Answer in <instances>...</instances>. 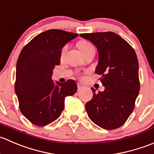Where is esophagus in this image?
<instances>
[{
	"instance_id": "esophagus-1",
	"label": "esophagus",
	"mask_w": 154,
	"mask_h": 154,
	"mask_svg": "<svg viewBox=\"0 0 154 154\" xmlns=\"http://www.w3.org/2000/svg\"><path fill=\"white\" fill-rule=\"evenodd\" d=\"M85 88V87L82 84L78 83V91H82V90L84 89Z\"/></svg>"
}]
</instances>
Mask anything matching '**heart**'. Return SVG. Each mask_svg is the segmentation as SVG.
Returning a JSON list of instances; mask_svg holds the SVG:
<instances>
[{
  "label": "heart",
  "mask_w": 154,
  "mask_h": 154,
  "mask_svg": "<svg viewBox=\"0 0 154 154\" xmlns=\"http://www.w3.org/2000/svg\"><path fill=\"white\" fill-rule=\"evenodd\" d=\"M78 47L80 49V51H82V54L84 55L88 54L89 52H91L93 51H95V48H94V45L89 42L88 41L86 40H81L78 42ZM66 50V46H65L64 48L62 50V54H64V52Z\"/></svg>",
  "instance_id": "obj_1"
}]
</instances>
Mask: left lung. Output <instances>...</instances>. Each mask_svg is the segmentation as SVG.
I'll return each mask as SVG.
<instances>
[{"label":"left lung","instance_id":"left-lung-1","mask_svg":"<svg viewBox=\"0 0 154 154\" xmlns=\"http://www.w3.org/2000/svg\"><path fill=\"white\" fill-rule=\"evenodd\" d=\"M97 48L99 61L95 72L101 75L103 91L96 93L85 109L90 119L105 129L121 127L135 107L140 90L138 62L130 45L114 32L81 33Z\"/></svg>","mask_w":154,"mask_h":154}]
</instances>
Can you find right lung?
<instances>
[{"mask_svg": "<svg viewBox=\"0 0 154 154\" xmlns=\"http://www.w3.org/2000/svg\"><path fill=\"white\" fill-rule=\"evenodd\" d=\"M77 33L52 29L35 36L21 51L16 63L15 92L22 115L33 124L48 125L64 109V100L77 91V84L51 79L54 66L60 64L61 50Z\"/></svg>", "mask_w": 154, "mask_h": 154, "instance_id": "1", "label": "right lung"}]
</instances>
